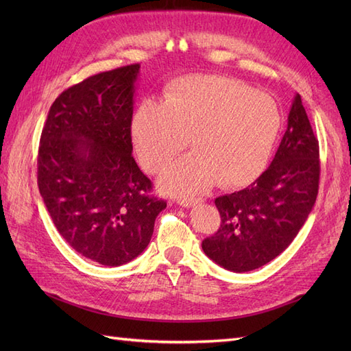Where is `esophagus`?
<instances>
[{"instance_id": "esophagus-1", "label": "esophagus", "mask_w": 351, "mask_h": 351, "mask_svg": "<svg viewBox=\"0 0 351 351\" xmlns=\"http://www.w3.org/2000/svg\"><path fill=\"white\" fill-rule=\"evenodd\" d=\"M178 204L182 205V206H184V208H192V206H195L197 204V200H195V199H183V200H178Z\"/></svg>"}]
</instances>
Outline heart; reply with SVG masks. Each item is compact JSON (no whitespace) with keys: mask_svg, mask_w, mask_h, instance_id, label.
Here are the masks:
<instances>
[{"mask_svg":"<svg viewBox=\"0 0 351 351\" xmlns=\"http://www.w3.org/2000/svg\"><path fill=\"white\" fill-rule=\"evenodd\" d=\"M282 117L271 95L217 76H187L167 101L145 99L133 119V142L141 164L164 169L189 143L193 152L161 178L168 195L187 197L222 187H241L268 165Z\"/></svg>","mask_w":351,"mask_h":351,"instance_id":"heart-1","label":"heart"}]
</instances>
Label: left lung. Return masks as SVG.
Returning <instances> with one entry per match:
<instances>
[{
  "label": "left lung",
  "mask_w": 351,
  "mask_h": 351,
  "mask_svg": "<svg viewBox=\"0 0 351 351\" xmlns=\"http://www.w3.org/2000/svg\"><path fill=\"white\" fill-rule=\"evenodd\" d=\"M319 173V143L297 93L267 171L240 192L215 199L221 226L202 241L206 256L232 272H249L277 258L312 212Z\"/></svg>",
  "instance_id": "1"
}]
</instances>
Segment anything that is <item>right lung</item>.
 <instances>
[{
  "mask_svg": "<svg viewBox=\"0 0 351 351\" xmlns=\"http://www.w3.org/2000/svg\"><path fill=\"white\" fill-rule=\"evenodd\" d=\"M139 70L124 66L69 88L40 134L38 186L52 222L74 250L105 267L139 256L167 208L132 156Z\"/></svg>",
  "mask_w": 351,
  "mask_h": 351,
  "instance_id": "add662e5",
  "label": "right lung"
}]
</instances>
